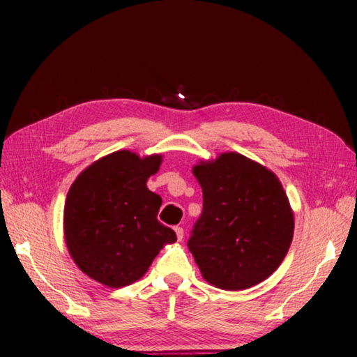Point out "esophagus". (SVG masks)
<instances>
[{
	"label": "esophagus",
	"mask_w": 357,
	"mask_h": 357,
	"mask_svg": "<svg viewBox=\"0 0 357 357\" xmlns=\"http://www.w3.org/2000/svg\"><path fill=\"white\" fill-rule=\"evenodd\" d=\"M174 233H176L178 241H183V238H184V229H183V227H176V228H174Z\"/></svg>",
	"instance_id": "34e87169"
}]
</instances>
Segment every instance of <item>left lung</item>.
<instances>
[{
	"label": "left lung",
	"mask_w": 357,
	"mask_h": 357,
	"mask_svg": "<svg viewBox=\"0 0 357 357\" xmlns=\"http://www.w3.org/2000/svg\"><path fill=\"white\" fill-rule=\"evenodd\" d=\"M203 211L187 247L217 288H250L274 273L293 239L294 217L275 174L247 157L225 153L193 167Z\"/></svg>",
	"instance_id": "obj_1"
}]
</instances>
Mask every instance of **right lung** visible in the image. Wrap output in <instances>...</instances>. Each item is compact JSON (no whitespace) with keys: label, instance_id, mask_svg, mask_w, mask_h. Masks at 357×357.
Wrapping results in <instances>:
<instances>
[{"label":"right lung","instance_id":"obj_1","mask_svg":"<svg viewBox=\"0 0 357 357\" xmlns=\"http://www.w3.org/2000/svg\"><path fill=\"white\" fill-rule=\"evenodd\" d=\"M162 155L140 159L116 151L94 162L72 184L64 206V236L84 274L119 288L146 273L164 244L176 233L157 220L162 198L146 181Z\"/></svg>","mask_w":357,"mask_h":357}]
</instances>
